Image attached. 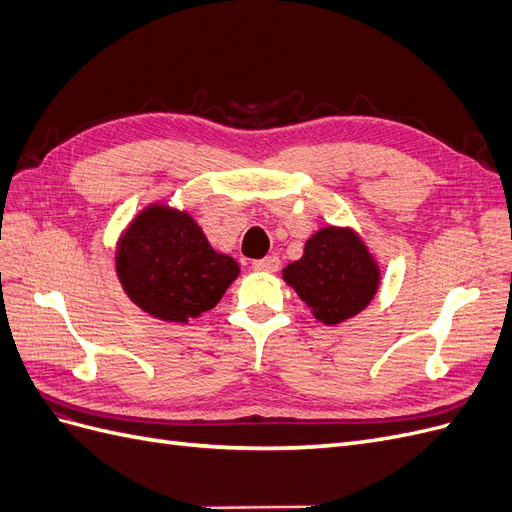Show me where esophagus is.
<instances>
[{
	"instance_id": "1",
	"label": "esophagus",
	"mask_w": 512,
	"mask_h": 512,
	"mask_svg": "<svg viewBox=\"0 0 512 512\" xmlns=\"http://www.w3.org/2000/svg\"><path fill=\"white\" fill-rule=\"evenodd\" d=\"M256 271H277L280 269V258L277 256H267V258H260V260H254L252 265Z\"/></svg>"
}]
</instances>
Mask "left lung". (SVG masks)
I'll list each match as a JSON object with an SVG mask.
<instances>
[{
	"label": "left lung",
	"instance_id": "8db88e82",
	"mask_svg": "<svg viewBox=\"0 0 512 512\" xmlns=\"http://www.w3.org/2000/svg\"><path fill=\"white\" fill-rule=\"evenodd\" d=\"M318 322L335 327L363 309L380 288V265L363 237L350 226H322L305 241L299 260L282 269Z\"/></svg>",
	"mask_w": 512,
	"mask_h": 512
}]
</instances>
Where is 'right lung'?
<instances>
[{
  "instance_id": "obj_1",
  "label": "right lung",
  "mask_w": 512,
  "mask_h": 512,
  "mask_svg": "<svg viewBox=\"0 0 512 512\" xmlns=\"http://www.w3.org/2000/svg\"><path fill=\"white\" fill-rule=\"evenodd\" d=\"M115 273L145 314L188 324L220 303L237 280L239 262L215 252L188 209L149 203L134 215L115 247Z\"/></svg>"
}]
</instances>
